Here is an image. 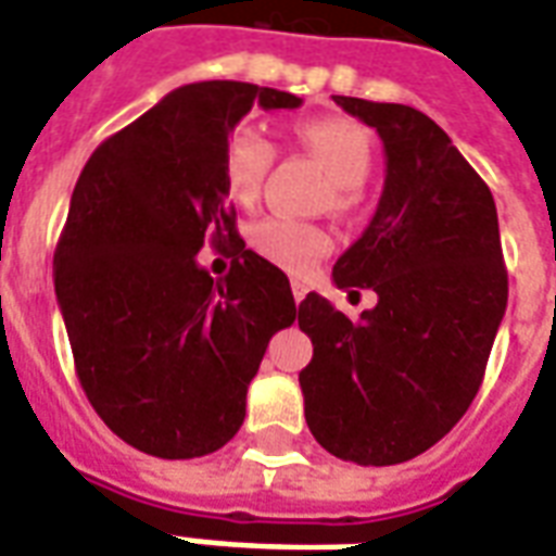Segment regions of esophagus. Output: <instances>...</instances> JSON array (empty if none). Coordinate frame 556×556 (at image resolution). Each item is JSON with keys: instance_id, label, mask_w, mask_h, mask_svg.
<instances>
[{"instance_id": "34e87169", "label": "esophagus", "mask_w": 556, "mask_h": 556, "mask_svg": "<svg viewBox=\"0 0 556 556\" xmlns=\"http://www.w3.org/2000/svg\"><path fill=\"white\" fill-rule=\"evenodd\" d=\"M305 293H308V290H305V285H302V281H296V285H293V299H296V302H302V299H305Z\"/></svg>"}]
</instances>
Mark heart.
I'll return each mask as SVG.
<instances>
[{"instance_id": "b5f03b06", "label": "heart", "mask_w": 556, "mask_h": 556, "mask_svg": "<svg viewBox=\"0 0 556 556\" xmlns=\"http://www.w3.org/2000/svg\"><path fill=\"white\" fill-rule=\"evenodd\" d=\"M296 140L320 161L326 173L332 176V182L338 185L332 206L348 208L356 200V188H362L371 173L374 149L368 131L359 122L344 119V116H317V119L299 122ZM271 161H275V146L269 137L254 125H239L224 146L222 170L227 197L239 206H254ZM248 245L271 266L290 275H305L317 266L323 254H329L332 242L314 224L271 215L251 227Z\"/></svg>"}]
</instances>
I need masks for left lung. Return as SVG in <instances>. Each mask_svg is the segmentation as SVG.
<instances>
[{
	"label": "left lung",
	"instance_id": "left-lung-1",
	"mask_svg": "<svg viewBox=\"0 0 556 556\" xmlns=\"http://www.w3.org/2000/svg\"><path fill=\"white\" fill-rule=\"evenodd\" d=\"M332 101L383 140L377 212L332 269L334 285L368 287L377 305L350 320L320 293L302 299L314 356L299 386L326 452L389 467L434 446L473 404L509 278L494 197L448 134L407 104Z\"/></svg>",
	"mask_w": 556,
	"mask_h": 556
}]
</instances>
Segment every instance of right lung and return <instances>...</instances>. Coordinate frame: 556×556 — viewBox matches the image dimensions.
I'll list each match as a JSON object with an SVG mask.
<instances>
[{
	"mask_svg": "<svg viewBox=\"0 0 556 556\" xmlns=\"http://www.w3.org/2000/svg\"><path fill=\"white\" fill-rule=\"evenodd\" d=\"M302 98L254 83H188L86 161L53 281L89 404L128 446L200 458L245 422L269 338L296 320L287 275L245 248L224 191V146L248 110ZM235 254L218 282L195 263Z\"/></svg>",
	"mask_w": 556,
	"mask_h": 556,
	"instance_id": "obj_1",
	"label": "right lung"
}]
</instances>
